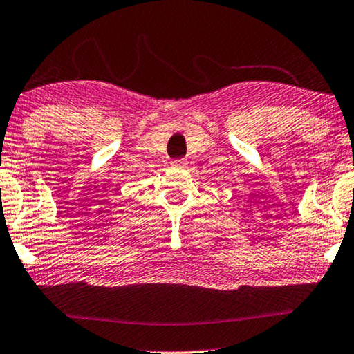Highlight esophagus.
Here are the masks:
<instances>
[{"mask_svg":"<svg viewBox=\"0 0 354 354\" xmlns=\"http://www.w3.org/2000/svg\"><path fill=\"white\" fill-rule=\"evenodd\" d=\"M171 165L175 168H184L187 165V160L186 159H176V160L171 162Z\"/></svg>","mask_w":354,"mask_h":354,"instance_id":"34e87169","label":"esophagus"}]
</instances>
